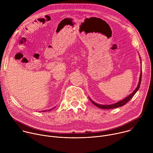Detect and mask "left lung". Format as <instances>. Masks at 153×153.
<instances>
[{
  "mask_svg": "<svg viewBox=\"0 0 153 153\" xmlns=\"http://www.w3.org/2000/svg\"><path fill=\"white\" fill-rule=\"evenodd\" d=\"M141 60V59H140ZM140 63H141V67H142V61H140ZM141 80H142V67H141V71H140V77H139V83L137 85V86L136 87V88L134 90V91L131 93L129 96H128L127 97H126L125 98H124L123 99L113 104H110V105H102V104H98L96 102H94L93 100H92L91 99H90V97H89L90 100H91V102L96 106L99 107V108H102V109H113V108H116L118 107H120L123 105H124L125 103H126L128 102H129V100L131 99L136 93V92L138 91L140 83H141Z\"/></svg>",
  "mask_w": 153,
  "mask_h": 153,
  "instance_id": "left-lung-1",
  "label": "left lung"
}]
</instances>
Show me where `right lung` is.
I'll use <instances>...</instances> for the list:
<instances>
[{"instance_id": "obj_1", "label": "right lung", "mask_w": 153, "mask_h": 153, "mask_svg": "<svg viewBox=\"0 0 153 153\" xmlns=\"http://www.w3.org/2000/svg\"><path fill=\"white\" fill-rule=\"evenodd\" d=\"M56 107V106H55ZM55 107H54V108H51V109H50V110H44V111H42L43 112H46V111H51L52 110H53V109H54Z\"/></svg>"}]
</instances>
